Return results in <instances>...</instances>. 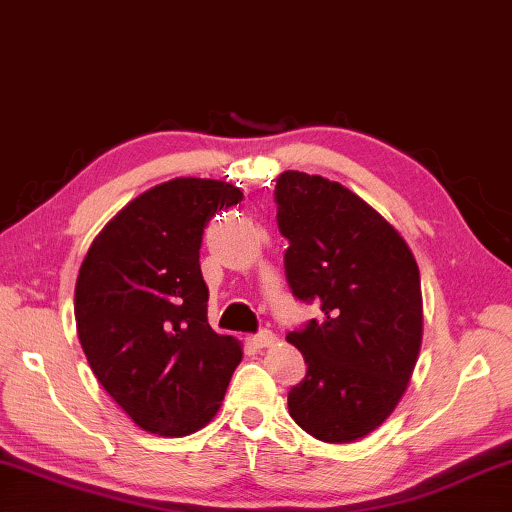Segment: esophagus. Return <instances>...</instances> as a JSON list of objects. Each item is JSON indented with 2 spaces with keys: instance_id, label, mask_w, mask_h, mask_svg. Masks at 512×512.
Masks as SVG:
<instances>
[{
  "instance_id": "34e87169",
  "label": "esophagus",
  "mask_w": 512,
  "mask_h": 512,
  "mask_svg": "<svg viewBox=\"0 0 512 512\" xmlns=\"http://www.w3.org/2000/svg\"><path fill=\"white\" fill-rule=\"evenodd\" d=\"M275 333H271V331H259V333H255V336H248V342L253 347H257V349H264V347H271V345H275Z\"/></svg>"
}]
</instances>
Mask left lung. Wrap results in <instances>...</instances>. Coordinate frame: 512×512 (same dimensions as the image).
<instances>
[{
  "mask_svg": "<svg viewBox=\"0 0 512 512\" xmlns=\"http://www.w3.org/2000/svg\"><path fill=\"white\" fill-rule=\"evenodd\" d=\"M286 280L318 318L286 340L306 376L288 414L324 443L358 441L405 394L421 349V275L405 239L345 185L286 170L275 185Z\"/></svg>",
  "mask_w": 512,
  "mask_h": 512,
  "instance_id": "left-lung-1",
  "label": "left lung"
}]
</instances>
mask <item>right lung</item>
<instances>
[{"instance_id":"add662e5","label":"right lung","mask_w":512,"mask_h":512,"mask_svg":"<svg viewBox=\"0 0 512 512\" xmlns=\"http://www.w3.org/2000/svg\"><path fill=\"white\" fill-rule=\"evenodd\" d=\"M239 188L172 179L129 201L89 246L76 327L100 385L145 432L185 436L217 414L241 345L208 324L199 248Z\"/></svg>"}]
</instances>
